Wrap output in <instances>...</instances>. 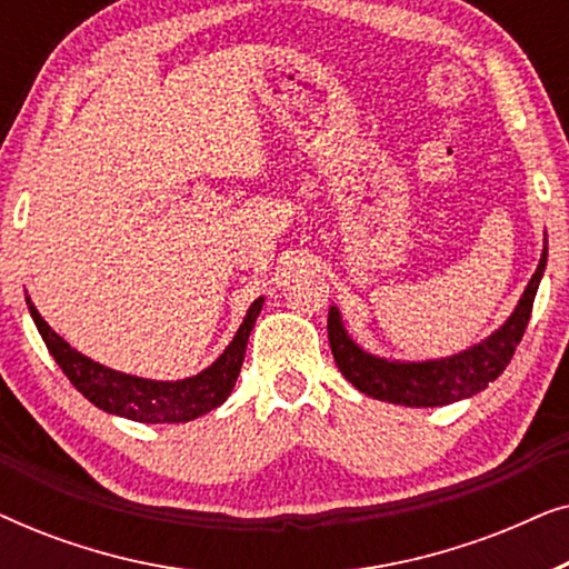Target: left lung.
Returning a JSON list of instances; mask_svg holds the SVG:
<instances>
[{"label":"left lung","instance_id":"8db88e82","mask_svg":"<svg viewBox=\"0 0 569 569\" xmlns=\"http://www.w3.org/2000/svg\"><path fill=\"white\" fill-rule=\"evenodd\" d=\"M543 269H547V238H543L539 267H536L531 282L526 284L508 321L489 333L487 339H481L479 345L463 349L458 355L440 357V360L409 362L372 355L349 337L339 308L331 306L329 345L337 368L357 391L368 393L378 401L401 403V407H446V403L471 399L473 393L485 391L492 380L500 378L512 355H516L528 318H531L533 298L536 290H539Z\"/></svg>","mask_w":569,"mask_h":569}]
</instances>
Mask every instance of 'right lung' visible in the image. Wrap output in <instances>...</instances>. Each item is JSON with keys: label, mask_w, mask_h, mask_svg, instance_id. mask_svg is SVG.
<instances>
[{"label": "right lung", "mask_w": 569, "mask_h": 569, "mask_svg": "<svg viewBox=\"0 0 569 569\" xmlns=\"http://www.w3.org/2000/svg\"><path fill=\"white\" fill-rule=\"evenodd\" d=\"M26 302L51 357L57 360L61 372L72 380L77 391L90 403H96L98 409L108 411V415L127 417L144 425L191 422V419L207 415V411H212L228 401L232 388H236L240 365H243L248 337H251L256 318H259L263 308V298L251 302L236 337H232L230 345L224 347V352L209 368L183 380H150L106 368V365L77 352L72 345H67L43 321V316L38 313L28 295Z\"/></svg>", "instance_id": "1"}]
</instances>
